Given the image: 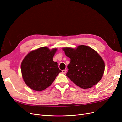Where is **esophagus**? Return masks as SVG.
I'll return each instance as SVG.
<instances>
[{
    "label": "esophagus",
    "instance_id": "obj_1",
    "mask_svg": "<svg viewBox=\"0 0 122 122\" xmlns=\"http://www.w3.org/2000/svg\"><path fill=\"white\" fill-rule=\"evenodd\" d=\"M66 72H67V70H66V69L62 70V72H63V74H65V73H66Z\"/></svg>",
    "mask_w": 122,
    "mask_h": 122
}]
</instances>
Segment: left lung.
<instances>
[{"mask_svg": "<svg viewBox=\"0 0 122 122\" xmlns=\"http://www.w3.org/2000/svg\"><path fill=\"white\" fill-rule=\"evenodd\" d=\"M70 59L66 75L72 81L83 89L90 88L99 82L103 75L104 62L95 50L86 45L77 48H63Z\"/></svg>", "mask_w": 122, "mask_h": 122, "instance_id": "obj_1", "label": "left lung"}]
</instances>
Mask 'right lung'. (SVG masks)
Returning a JSON list of instances; mask_svg holds the SVG:
<instances>
[{
	"instance_id": "obj_1",
	"label": "right lung",
	"mask_w": 122,
	"mask_h": 122,
	"mask_svg": "<svg viewBox=\"0 0 122 122\" xmlns=\"http://www.w3.org/2000/svg\"><path fill=\"white\" fill-rule=\"evenodd\" d=\"M57 48L50 50L46 47L30 52L22 61L21 69L23 79L29 88L42 91L50 86L59 72L57 63L53 57Z\"/></svg>"
}]
</instances>
